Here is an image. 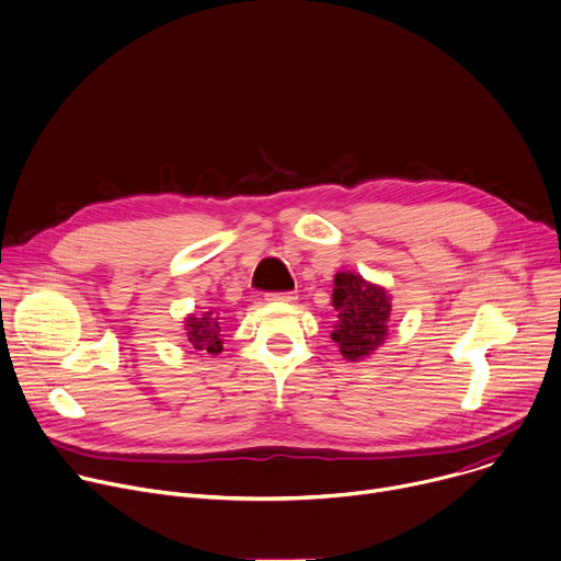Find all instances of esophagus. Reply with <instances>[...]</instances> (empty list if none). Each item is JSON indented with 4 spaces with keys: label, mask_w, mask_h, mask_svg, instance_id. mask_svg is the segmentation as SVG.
Segmentation results:
<instances>
[{
    "label": "esophagus",
    "mask_w": 561,
    "mask_h": 561,
    "mask_svg": "<svg viewBox=\"0 0 561 561\" xmlns=\"http://www.w3.org/2000/svg\"><path fill=\"white\" fill-rule=\"evenodd\" d=\"M266 297H268V300H273V302H293L295 300V293H290V290H286V293H268Z\"/></svg>",
    "instance_id": "obj_1"
}]
</instances>
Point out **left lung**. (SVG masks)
<instances>
[{
  "instance_id": "obj_1",
  "label": "left lung",
  "mask_w": 561,
  "mask_h": 561,
  "mask_svg": "<svg viewBox=\"0 0 561 561\" xmlns=\"http://www.w3.org/2000/svg\"><path fill=\"white\" fill-rule=\"evenodd\" d=\"M331 305L339 311L331 341L339 343L347 360H363L381 347L392 311L390 295L383 286L369 284L350 271L339 273L333 279Z\"/></svg>"
}]
</instances>
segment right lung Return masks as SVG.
<instances>
[{
    "instance_id": "add662e5",
    "label": "right lung",
    "mask_w": 561,
    "mask_h": 561,
    "mask_svg": "<svg viewBox=\"0 0 561 561\" xmlns=\"http://www.w3.org/2000/svg\"><path fill=\"white\" fill-rule=\"evenodd\" d=\"M220 318L211 311L207 313H192L184 320V331H186V341L192 343L194 350L207 352V354H218L222 350V339H220Z\"/></svg>"
}]
</instances>
